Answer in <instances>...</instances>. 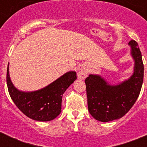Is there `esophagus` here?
<instances>
[{
	"label": "esophagus",
	"mask_w": 147,
	"mask_h": 147,
	"mask_svg": "<svg viewBox=\"0 0 147 147\" xmlns=\"http://www.w3.org/2000/svg\"><path fill=\"white\" fill-rule=\"evenodd\" d=\"M86 76H87V71L85 70V69H81L78 71V77L81 79H85L86 78Z\"/></svg>",
	"instance_id": "34e87169"
}]
</instances>
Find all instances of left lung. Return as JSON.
<instances>
[{"instance_id": "8db88e82", "label": "left lung", "mask_w": 147, "mask_h": 147, "mask_svg": "<svg viewBox=\"0 0 147 147\" xmlns=\"http://www.w3.org/2000/svg\"><path fill=\"white\" fill-rule=\"evenodd\" d=\"M134 59V71L129 79L111 85L100 76L89 75L85 78L88 111L101 122L117 120L124 116L139 97L144 81L141 52L135 40L129 42Z\"/></svg>"}]
</instances>
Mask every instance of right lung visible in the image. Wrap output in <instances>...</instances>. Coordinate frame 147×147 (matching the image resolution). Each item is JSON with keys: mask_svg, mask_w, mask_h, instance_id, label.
I'll return each mask as SVG.
<instances>
[{"mask_svg": "<svg viewBox=\"0 0 147 147\" xmlns=\"http://www.w3.org/2000/svg\"><path fill=\"white\" fill-rule=\"evenodd\" d=\"M7 71V85L10 96L18 108L30 118L38 121H49L61 113L64 92L76 80V71H68L57 80L42 89L31 92L17 90Z\"/></svg>", "mask_w": 147, "mask_h": 147, "instance_id": "1", "label": "right lung"}]
</instances>
